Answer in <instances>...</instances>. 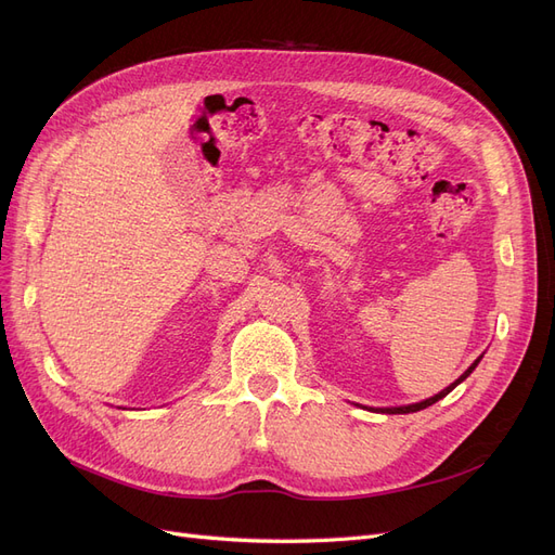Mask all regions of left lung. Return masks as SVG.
Masks as SVG:
<instances>
[{"instance_id":"1","label":"left lung","mask_w":555,"mask_h":555,"mask_svg":"<svg viewBox=\"0 0 555 555\" xmlns=\"http://www.w3.org/2000/svg\"><path fill=\"white\" fill-rule=\"evenodd\" d=\"M481 361V357L473 363V365H469L467 367V371L456 379V382H453V384H449L447 386V389H442L440 393H435L433 398H426V400H422V402H414V405H402V408H379V410H375V412H384V414H410V412H418V410H426V408H430L433 405V402H438V400H442L449 391H453V389H456V386L469 375V373H473L475 371V367H477V363Z\"/></svg>"}]
</instances>
